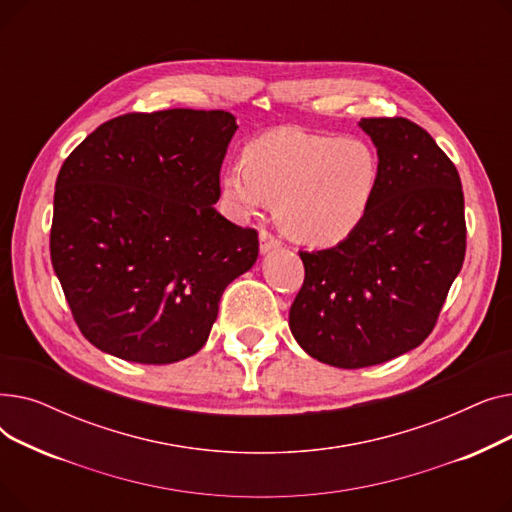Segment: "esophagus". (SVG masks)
<instances>
[{"mask_svg": "<svg viewBox=\"0 0 512 512\" xmlns=\"http://www.w3.org/2000/svg\"><path fill=\"white\" fill-rule=\"evenodd\" d=\"M280 245H282V242L270 230H261L259 232V249H261V253H270V251L278 249Z\"/></svg>", "mask_w": 512, "mask_h": 512, "instance_id": "obj_1", "label": "esophagus"}]
</instances>
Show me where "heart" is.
<instances>
[{
  "instance_id": "heart-1",
  "label": "heart",
  "mask_w": 512,
  "mask_h": 512,
  "mask_svg": "<svg viewBox=\"0 0 512 512\" xmlns=\"http://www.w3.org/2000/svg\"><path fill=\"white\" fill-rule=\"evenodd\" d=\"M380 174L378 153L361 139L282 128L247 143L242 164L222 172L220 195L238 220L280 201V222L292 238L328 247L363 224Z\"/></svg>"
}]
</instances>
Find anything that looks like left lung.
I'll use <instances>...</instances> for the list:
<instances>
[{
	"mask_svg": "<svg viewBox=\"0 0 512 512\" xmlns=\"http://www.w3.org/2000/svg\"><path fill=\"white\" fill-rule=\"evenodd\" d=\"M359 126L378 149V193L351 236L299 251L305 282L288 315L303 351L342 369L386 363L432 334L467 247L461 178L436 141L407 118Z\"/></svg>",
	"mask_w": 512,
	"mask_h": 512,
	"instance_id": "8db88e82",
	"label": "left lung"
}]
</instances>
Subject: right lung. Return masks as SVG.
Masks as SVG:
<instances>
[{"label": "right lung", "instance_id": "right-lung-1", "mask_svg": "<svg viewBox=\"0 0 512 512\" xmlns=\"http://www.w3.org/2000/svg\"><path fill=\"white\" fill-rule=\"evenodd\" d=\"M236 128L224 110L132 112L66 157L51 263L99 351L145 365L195 355L226 286L257 261V232L213 207Z\"/></svg>", "mask_w": 512, "mask_h": 512}]
</instances>
